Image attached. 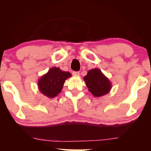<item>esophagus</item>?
Here are the masks:
<instances>
[{"label": "esophagus", "instance_id": "1", "mask_svg": "<svg viewBox=\"0 0 151 151\" xmlns=\"http://www.w3.org/2000/svg\"><path fill=\"white\" fill-rule=\"evenodd\" d=\"M72 74H73L74 76H77V77H78V76L80 75V73H79V72H72Z\"/></svg>", "mask_w": 151, "mask_h": 151}]
</instances>
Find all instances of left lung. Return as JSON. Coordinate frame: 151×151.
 <instances>
[{"mask_svg":"<svg viewBox=\"0 0 151 151\" xmlns=\"http://www.w3.org/2000/svg\"><path fill=\"white\" fill-rule=\"evenodd\" d=\"M84 81L89 91L94 97H101L107 94L112 87L109 78L106 77L98 68L88 71L87 74L84 77Z\"/></svg>","mask_w":151,"mask_h":151,"instance_id":"left-lung-1","label":"left lung"}]
</instances>
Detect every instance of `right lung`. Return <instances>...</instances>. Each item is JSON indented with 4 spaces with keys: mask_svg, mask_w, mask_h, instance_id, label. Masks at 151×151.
I'll return each instance as SVG.
<instances>
[{
    "mask_svg": "<svg viewBox=\"0 0 151 151\" xmlns=\"http://www.w3.org/2000/svg\"><path fill=\"white\" fill-rule=\"evenodd\" d=\"M71 77L70 72L62 71L59 67H52L39 79L37 81L38 89L47 97H56L62 91L66 79Z\"/></svg>",
    "mask_w": 151,
    "mask_h": 151,
    "instance_id": "obj_1",
    "label": "right lung"
}]
</instances>
